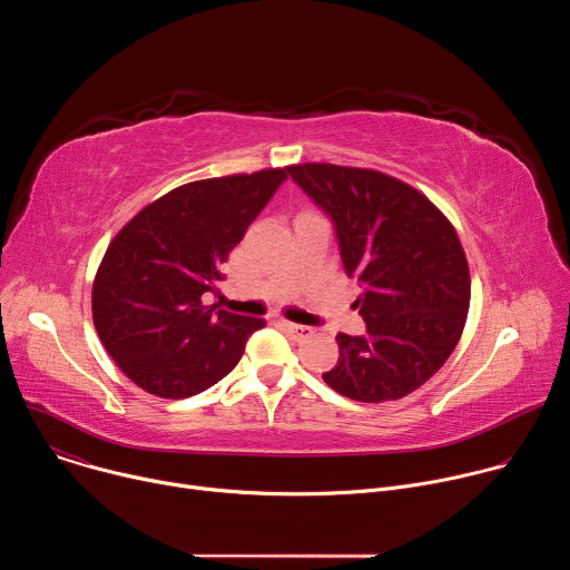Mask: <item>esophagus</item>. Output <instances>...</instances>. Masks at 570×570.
I'll list each match as a JSON object with an SVG mask.
<instances>
[{"mask_svg": "<svg viewBox=\"0 0 570 570\" xmlns=\"http://www.w3.org/2000/svg\"><path fill=\"white\" fill-rule=\"evenodd\" d=\"M279 324H282L284 332H286L288 336H293V341H304V338H311V336H313V330H311V327H304V324H295V322H286V320H282Z\"/></svg>", "mask_w": 570, "mask_h": 570, "instance_id": "esophagus-1", "label": "esophagus"}]
</instances>
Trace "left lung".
Wrapping results in <instances>:
<instances>
[{
    "instance_id": "left-lung-1",
    "label": "left lung",
    "mask_w": 570,
    "mask_h": 570,
    "mask_svg": "<svg viewBox=\"0 0 570 570\" xmlns=\"http://www.w3.org/2000/svg\"><path fill=\"white\" fill-rule=\"evenodd\" d=\"M288 176L336 225L365 336L338 334L322 379L338 394L383 403L424 385L455 350L471 299L469 264L451 220L415 187L374 169L306 161Z\"/></svg>"
}]
</instances>
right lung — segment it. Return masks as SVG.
I'll return each mask as SVG.
<instances>
[{
    "mask_svg": "<svg viewBox=\"0 0 570 570\" xmlns=\"http://www.w3.org/2000/svg\"><path fill=\"white\" fill-rule=\"evenodd\" d=\"M288 169L187 183L137 212L110 240L92 286L97 334L119 370L161 399L198 394L240 361L266 320L236 315L218 293L220 266Z\"/></svg>",
    "mask_w": 570,
    "mask_h": 570,
    "instance_id": "right-lung-1",
    "label": "right lung"
}]
</instances>
